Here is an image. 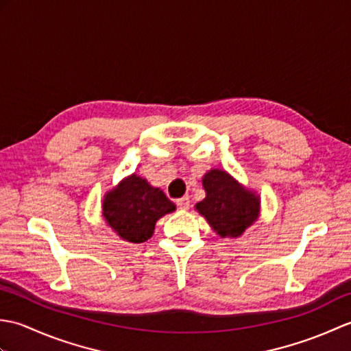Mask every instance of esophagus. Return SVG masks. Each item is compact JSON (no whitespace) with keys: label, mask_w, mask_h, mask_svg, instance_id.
<instances>
[{"label":"esophagus","mask_w":351,"mask_h":351,"mask_svg":"<svg viewBox=\"0 0 351 351\" xmlns=\"http://www.w3.org/2000/svg\"><path fill=\"white\" fill-rule=\"evenodd\" d=\"M176 205L180 206L181 210H189V208H190V199H189L187 196L178 199V200H176Z\"/></svg>","instance_id":"1"}]
</instances>
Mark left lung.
Returning a JSON list of instances; mask_svg holds the SVG:
<instances>
[{
  "label": "left lung",
  "mask_w": 351,
  "mask_h": 351,
  "mask_svg": "<svg viewBox=\"0 0 351 351\" xmlns=\"http://www.w3.org/2000/svg\"><path fill=\"white\" fill-rule=\"evenodd\" d=\"M206 193L196 211L221 238H238L259 219L261 197L226 170L211 169L202 178Z\"/></svg>",
  "instance_id": "left-lung-1"
}]
</instances>
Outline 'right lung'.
<instances>
[{"instance_id":"obj_1","label":"right lung","mask_w":351,"mask_h":351,"mask_svg":"<svg viewBox=\"0 0 351 351\" xmlns=\"http://www.w3.org/2000/svg\"><path fill=\"white\" fill-rule=\"evenodd\" d=\"M175 210L176 205L162 190L136 173L125 176L102 199V217L107 225L123 241L136 244L147 241L156 221Z\"/></svg>"}]
</instances>
